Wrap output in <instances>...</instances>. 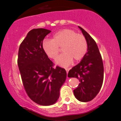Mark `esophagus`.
Returning a JSON list of instances; mask_svg holds the SVG:
<instances>
[{
  "instance_id": "esophagus-1",
  "label": "esophagus",
  "mask_w": 121,
  "mask_h": 121,
  "mask_svg": "<svg viewBox=\"0 0 121 121\" xmlns=\"http://www.w3.org/2000/svg\"><path fill=\"white\" fill-rule=\"evenodd\" d=\"M65 70H66V73L68 74V73L69 70V68H65Z\"/></svg>"
}]
</instances>
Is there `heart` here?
I'll return each instance as SVG.
<instances>
[{
  "mask_svg": "<svg viewBox=\"0 0 121 121\" xmlns=\"http://www.w3.org/2000/svg\"><path fill=\"white\" fill-rule=\"evenodd\" d=\"M43 49L52 59H56L61 48L63 53L56 60V63L67 67L73 60L78 62L83 59L87 51V42L83 35L70 29H64L53 36L51 40L43 41Z\"/></svg>",
  "mask_w": 121,
  "mask_h": 121,
  "instance_id": "obj_1",
  "label": "heart"
}]
</instances>
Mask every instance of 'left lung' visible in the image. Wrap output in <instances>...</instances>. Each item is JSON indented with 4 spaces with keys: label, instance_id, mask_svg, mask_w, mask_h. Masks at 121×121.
<instances>
[{
    "label": "left lung",
    "instance_id": "left-lung-1",
    "mask_svg": "<svg viewBox=\"0 0 121 121\" xmlns=\"http://www.w3.org/2000/svg\"><path fill=\"white\" fill-rule=\"evenodd\" d=\"M78 27L87 40V52L81 61L69 70L68 76L80 81L73 91L75 97L81 102H88L96 97L102 87L104 64L95 41L84 29Z\"/></svg>",
    "mask_w": 121,
    "mask_h": 121
}]
</instances>
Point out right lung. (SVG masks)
<instances>
[{
    "mask_svg": "<svg viewBox=\"0 0 121 121\" xmlns=\"http://www.w3.org/2000/svg\"><path fill=\"white\" fill-rule=\"evenodd\" d=\"M51 30H30L19 47L17 65L24 89L34 102L43 106L55 104L66 77L65 69L56 66L43 49V41Z\"/></svg>",
    "mask_w": 121,
    "mask_h": 121,
    "instance_id": "add662e5",
    "label": "right lung"
}]
</instances>
